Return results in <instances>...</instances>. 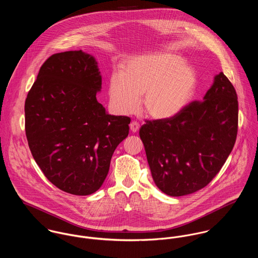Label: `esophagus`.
I'll return each instance as SVG.
<instances>
[{"instance_id":"1","label":"esophagus","mask_w":258,"mask_h":258,"mask_svg":"<svg viewBox=\"0 0 258 258\" xmlns=\"http://www.w3.org/2000/svg\"><path fill=\"white\" fill-rule=\"evenodd\" d=\"M139 128H140V125H139V123H138V122H136V121H132V122L130 123V129H131V131H132V132L136 133V132L139 130Z\"/></svg>"}]
</instances>
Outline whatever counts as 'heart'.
Returning <instances> with one entry per match:
<instances>
[{"instance_id":"b5f03b06","label":"heart","mask_w":258,"mask_h":258,"mask_svg":"<svg viewBox=\"0 0 258 258\" xmlns=\"http://www.w3.org/2000/svg\"><path fill=\"white\" fill-rule=\"evenodd\" d=\"M197 86L195 71L175 54L154 52L128 60L108 84L111 104L123 114L142 108L156 119H169L180 113Z\"/></svg>"}]
</instances>
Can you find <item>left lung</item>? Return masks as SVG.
<instances>
[{
  "label": "left lung",
  "instance_id": "1",
  "mask_svg": "<svg viewBox=\"0 0 258 258\" xmlns=\"http://www.w3.org/2000/svg\"><path fill=\"white\" fill-rule=\"evenodd\" d=\"M237 123V95L222 73L203 101L189 103L172 118L146 121L139 134L156 185L171 197L205 187L234 146Z\"/></svg>",
  "mask_w": 258,
  "mask_h": 258
}]
</instances>
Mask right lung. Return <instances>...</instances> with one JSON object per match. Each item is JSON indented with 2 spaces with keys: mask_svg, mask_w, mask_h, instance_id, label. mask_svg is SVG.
Masks as SVG:
<instances>
[{
  "mask_svg": "<svg viewBox=\"0 0 258 258\" xmlns=\"http://www.w3.org/2000/svg\"><path fill=\"white\" fill-rule=\"evenodd\" d=\"M101 74L82 50L52 54L41 66L25 103L29 147L47 180L76 196L95 192L109 171L131 119L108 114L96 99Z\"/></svg>",
  "mask_w": 258,
  "mask_h": 258,
  "instance_id": "right-lung-1",
  "label": "right lung"
}]
</instances>
